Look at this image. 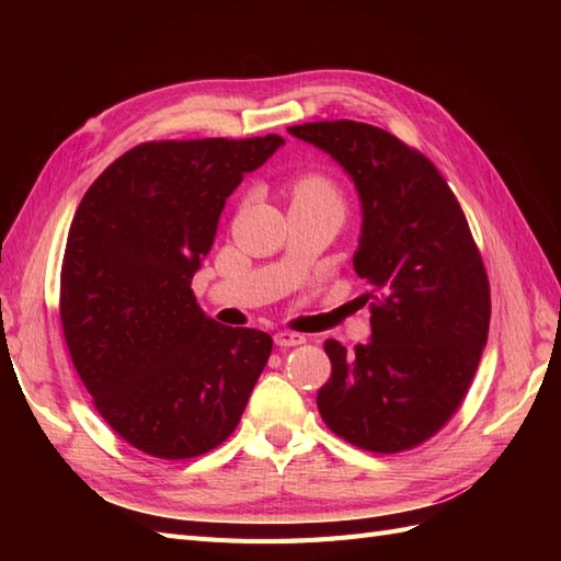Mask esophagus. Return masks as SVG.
<instances>
[{
    "label": "esophagus",
    "mask_w": 561,
    "mask_h": 561,
    "mask_svg": "<svg viewBox=\"0 0 561 561\" xmlns=\"http://www.w3.org/2000/svg\"><path fill=\"white\" fill-rule=\"evenodd\" d=\"M304 335H299V332H289V330H279L277 335H274V344L282 350H289V347H296V344H304Z\"/></svg>",
    "instance_id": "obj_1"
}]
</instances>
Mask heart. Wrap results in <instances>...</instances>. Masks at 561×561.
Wrapping results in <instances>:
<instances>
[{"label": "heart", "mask_w": 561, "mask_h": 561, "mask_svg": "<svg viewBox=\"0 0 561 561\" xmlns=\"http://www.w3.org/2000/svg\"><path fill=\"white\" fill-rule=\"evenodd\" d=\"M294 202H330L342 209V195L330 178L320 173H304L291 185Z\"/></svg>", "instance_id": "1"}]
</instances>
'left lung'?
Listing matches in <instances>:
<instances>
[{"label":"left lung","mask_w":561,"mask_h":561,"mask_svg":"<svg viewBox=\"0 0 561 561\" xmlns=\"http://www.w3.org/2000/svg\"><path fill=\"white\" fill-rule=\"evenodd\" d=\"M330 153L362 199L354 270L368 284L371 340L325 342L332 376L318 390L323 422L374 453L420 446L468 392L490 332V279L468 219L424 153L354 123L289 127Z\"/></svg>","instance_id":"obj_1"}]
</instances>
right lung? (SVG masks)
I'll return each mask as SVG.
<instances>
[{
	"label": "right lung",
	"instance_id": "1",
	"mask_svg": "<svg viewBox=\"0 0 561 561\" xmlns=\"http://www.w3.org/2000/svg\"><path fill=\"white\" fill-rule=\"evenodd\" d=\"M284 145L145 141L87 190L67 236L59 318L81 383L129 446L185 460L233 434L272 337L219 325L193 277L243 175Z\"/></svg>",
	"mask_w": 561,
	"mask_h": 561
}]
</instances>
